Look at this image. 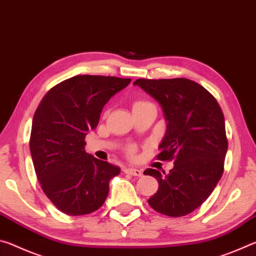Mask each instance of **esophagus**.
Instances as JSON below:
<instances>
[{"instance_id": "obj_1", "label": "esophagus", "mask_w": 256, "mask_h": 256, "mask_svg": "<svg viewBox=\"0 0 256 256\" xmlns=\"http://www.w3.org/2000/svg\"><path fill=\"white\" fill-rule=\"evenodd\" d=\"M124 172H126V174H130L132 176H136V177L142 176V172L140 170H136V168H125Z\"/></svg>"}]
</instances>
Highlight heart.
Returning <instances> with one entry per match:
<instances>
[{
    "mask_svg": "<svg viewBox=\"0 0 256 256\" xmlns=\"http://www.w3.org/2000/svg\"><path fill=\"white\" fill-rule=\"evenodd\" d=\"M146 102H136V104H134V105H140V104H144Z\"/></svg>",
    "mask_w": 256,
    "mask_h": 256,
    "instance_id": "obj_1",
    "label": "heart"
}]
</instances>
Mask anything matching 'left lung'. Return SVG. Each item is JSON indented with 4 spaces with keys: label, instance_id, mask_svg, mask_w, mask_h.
Instances as JSON below:
<instances>
[{
    "label": "left lung",
    "instance_id": "obj_1",
    "mask_svg": "<svg viewBox=\"0 0 256 256\" xmlns=\"http://www.w3.org/2000/svg\"><path fill=\"white\" fill-rule=\"evenodd\" d=\"M133 84L162 106L167 126L157 158L174 159L168 174L144 170L159 183L148 203L168 216L188 214L210 196L224 172L228 142L222 108L206 89L183 78L138 79Z\"/></svg>",
    "mask_w": 256,
    "mask_h": 256
}]
</instances>
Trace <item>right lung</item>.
Listing matches in <instances>:
<instances>
[{
    "label": "right lung",
    "mask_w": 256,
    "mask_h": 256,
    "mask_svg": "<svg viewBox=\"0 0 256 256\" xmlns=\"http://www.w3.org/2000/svg\"><path fill=\"white\" fill-rule=\"evenodd\" d=\"M131 79L76 76L52 88L32 118L30 154L46 196L64 214H88L108 196L120 168L86 152L84 138L96 128L108 100Z\"/></svg>",
    "instance_id": "1"
}]
</instances>
